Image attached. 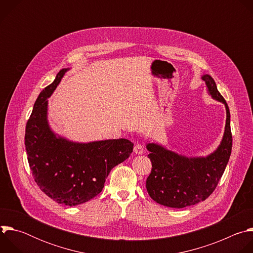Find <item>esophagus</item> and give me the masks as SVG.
Returning <instances> with one entry per match:
<instances>
[{
    "instance_id": "1",
    "label": "esophagus",
    "mask_w": 253,
    "mask_h": 253,
    "mask_svg": "<svg viewBox=\"0 0 253 253\" xmlns=\"http://www.w3.org/2000/svg\"><path fill=\"white\" fill-rule=\"evenodd\" d=\"M143 152H144V147L140 143H136L134 145V153L140 155V154H143Z\"/></svg>"
}]
</instances>
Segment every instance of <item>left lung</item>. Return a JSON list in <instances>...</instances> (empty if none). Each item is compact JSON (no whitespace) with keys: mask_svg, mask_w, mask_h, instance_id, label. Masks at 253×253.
Returning <instances> with one entry per match:
<instances>
[{"mask_svg":"<svg viewBox=\"0 0 253 253\" xmlns=\"http://www.w3.org/2000/svg\"><path fill=\"white\" fill-rule=\"evenodd\" d=\"M201 78L212 99L225 106L223 137L216 150L205 157H187L157 143L146 144L152 163L146 188L154 201L167 207L183 208L204 201L217 186L231 154L232 135L228 105L210 75L205 74Z\"/></svg>","mask_w":253,"mask_h":253,"instance_id":"left-lung-1","label":"left lung"}]
</instances>
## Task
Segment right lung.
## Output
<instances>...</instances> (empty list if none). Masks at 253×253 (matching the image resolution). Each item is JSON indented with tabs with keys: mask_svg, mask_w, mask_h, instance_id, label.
<instances>
[{
	"mask_svg": "<svg viewBox=\"0 0 253 253\" xmlns=\"http://www.w3.org/2000/svg\"><path fill=\"white\" fill-rule=\"evenodd\" d=\"M69 70L62 69L36 100L26 125L25 145L31 171L41 190L60 204L76 206L102 191L112 168L130 156L134 144L124 138L79 143L51 129L48 98Z\"/></svg>",
	"mask_w": 253,
	"mask_h": 253,
	"instance_id": "add662e5",
	"label": "right lung"
}]
</instances>
